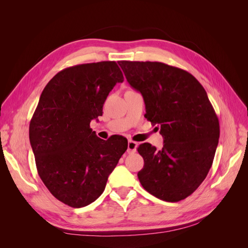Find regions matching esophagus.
Returning <instances> with one entry per match:
<instances>
[{"instance_id":"obj_1","label":"esophagus","mask_w":248,"mask_h":248,"mask_svg":"<svg viewBox=\"0 0 248 248\" xmlns=\"http://www.w3.org/2000/svg\"><path fill=\"white\" fill-rule=\"evenodd\" d=\"M139 144L137 141H133L131 140H128V147H127V151H128L129 153H134L137 151V148H138Z\"/></svg>"}]
</instances>
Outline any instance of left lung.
I'll use <instances>...</instances> for the list:
<instances>
[{
    "label": "left lung",
    "instance_id": "1",
    "mask_svg": "<svg viewBox=\"0 0 248 248\" xmlns=\"http://www.w3.org/2000/svg\"><path fill=\"white\" fill-rule=\"evenodd\" d=\"M127 81L146 104L147 120L160 126L163 147L140 145L138 177L152 196L179 202L207 177L219 139V122L205 89L189 72L160 62L120 61Z\"/></svg>",
    "mask_w": 248,
    "mask_h": 248
}]
</instances>
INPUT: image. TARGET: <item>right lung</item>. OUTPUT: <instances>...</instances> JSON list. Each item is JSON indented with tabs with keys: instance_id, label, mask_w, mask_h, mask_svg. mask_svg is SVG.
<instances>
[{
	"instance_id": "add662e5",
	"label": "right lung",
	"mask_w": 248,
	"mask_h": 248,
	"mask_svg": "<svg viewBox=\"0 0 248 248\" xmlns=\"http://www.w3.org/2000/svg\"><path fill=\"white\" fill-rule=\"evenodd\" d=\"M124 80L115 61L80 64L58 72L41 93L29 136L42 182L73 208L91 204L127 150L125 138L103 140L90 128L103 103Z\"/></svg>"
}]
</instances>
